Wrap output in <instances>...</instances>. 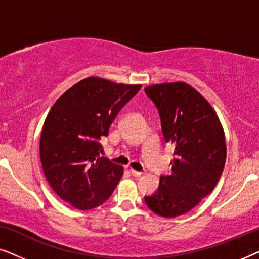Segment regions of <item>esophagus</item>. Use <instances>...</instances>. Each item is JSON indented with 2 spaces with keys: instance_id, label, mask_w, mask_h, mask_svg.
<instances>
[{
  "instance_id": "obj_1",
  "label": "esophagus",
  "mask_w": 259,
  "mask_h": 259,
  "mask_svg": "<svg viewBox=\"0 0 259 259\" xmlns=\"http://www.w3.org/2000/svg\"><path fill=\"white\" fill-rule=\"evenodd\" d=\"M130 172H131V175H132L133 177H136V178H139V177L143 176V173L138 172V171H136V169H133V168H131Z\"/></svg>"
}]
</instances>
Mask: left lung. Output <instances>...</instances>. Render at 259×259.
Returning a JSON list of instances; mask_svg holds the SVG:
<instances>
[{"label": "left lung", "mask_w": 259, "mask_h": 259, "mask_svg": "<svg viewBox=\"0 0 259 259\" xmlns=\"http://www.w3.org/2000/svg\"><path fill=\"white\" fill-rule=\"evenodd\" d=\"M145 92L157 106L165 140L175 146L172 173L160 177L158 191L145 203L155 214L175 218L217 185L226 160L225 133L210 102L189 83L151 84Z\"/></svg>", "instance_id": "left-lung-1"}]
</instances>
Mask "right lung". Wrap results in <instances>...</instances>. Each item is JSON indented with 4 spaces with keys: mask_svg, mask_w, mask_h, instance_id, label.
<instances>
[{
    "mask_svg": "<svg viewBox=\"0 0 259 259\" xmlns=\"http://www.w3.org/2000/svg\"><path fill=\"white\" fill-rule=\"evenodd\" d=\"M141 84L91 76L67 90L49 111L40 158L54 192L77 210H91L111 197L123 167L100 157V139Z\"/></svg>",
    "mask_w": 259,
    "mask_h": 259,
    "instance_id": "right-lung-1",
    "label": "right lung"
}]
</instances>
